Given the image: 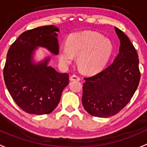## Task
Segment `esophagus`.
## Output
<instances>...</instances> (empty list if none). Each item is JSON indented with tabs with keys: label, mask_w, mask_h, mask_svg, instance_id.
I'll return each instance as SVG.
<instances>
[{
	"label": "esophagus",
	"mask_w": 147,
	"mask_h": 147,
	"mask_svg": "<svg viewBox=\"0 0 147 147\" xmlns=\"http://www.w3.org/2000/svg\"><path fill=\"white\" fill-rule=\"evenodd\" d=\"M70 80L71 81H79L80 78L78 76L76 75V74H73L72 76H71Z\"/></svg>",
	"instance_id": "34e87169"
}]
</instances>
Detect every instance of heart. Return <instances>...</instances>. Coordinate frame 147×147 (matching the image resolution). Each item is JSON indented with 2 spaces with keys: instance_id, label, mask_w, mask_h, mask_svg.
<instances>
[{
  "instance_id": "heart-1",
  "label": "heart",
  "mask_w": 147,
  "mask_h": 147,
  "mask_svg": "<svg viewBox=\"0 0 147 147\" xmlns=\"http://www.w3.org/2000/svg\"><path fill=\"white\" fill-rule=\"evenodd\" d=\"M113 46L109 39L92 31L74 33L68 37L66 46L59 48V57L63 66L72 63L77 57L78 66L83 71L96 74L100 71L113 54Z\"/></svg>"
}]
</instances>
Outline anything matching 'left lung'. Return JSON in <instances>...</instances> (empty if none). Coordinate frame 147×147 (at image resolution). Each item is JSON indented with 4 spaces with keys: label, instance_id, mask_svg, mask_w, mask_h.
<instances>
[{
    "label": "left lung",
    "instance_id": "8db88e82",
    "mask_svg": "<svg viewBox=\"0 0 147 147\" xmlns=\"http://www.w3.org/2000/svg\"><path fill=\"white\" fill-rule=\"evenodd\" d=\"M120 42L119 54L113 63L93 76L85 78L82 103L91 115L109 117L129 102L140 80L139 58L127 36L115 27Z\"/></svg>",
    "mask_w": 147,
    "mask_h": 147
}]
</instances>
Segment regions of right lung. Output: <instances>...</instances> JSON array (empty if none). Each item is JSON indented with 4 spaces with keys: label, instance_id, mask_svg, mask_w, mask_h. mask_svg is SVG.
Here are the masks:
<instances>
[{
    "label": "right lung",
    "instance_id": "obj_1",
    "mask_svg": "<svg viewBox=\"0 0 147 147\" xmlns=\"http://www.w3.org/2000/svg\"><path fill=\"white\" fill-rule=\"evenodd\" d=\"M57 32L59 29L54 25L28 30L12 44L7 54L3 69L6 87L16 104L30 114L51 113L69 84V74L59 73L48 66L50 57L37 63L34 60L38 47L58 54Z\"/></svg>",
    "mask_w": 147,
    "mask_h": 147
}]
</instances>
